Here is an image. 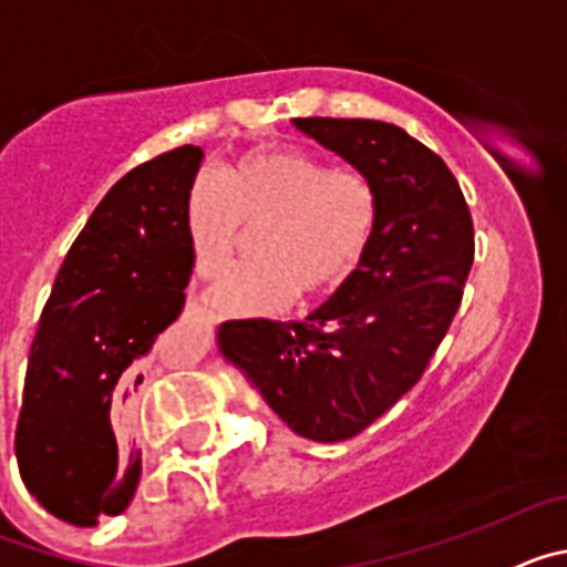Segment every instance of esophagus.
<instances>
[{
  "label": "esophagus",
  "instance_id": "34e87169",
  "mask_svg": "<svg viewBox=\"0 0 567 567\" xmlns=\"http://www.w3.org/2000/svg\"><path fill=\"white\" fill-rule=\"evenodd\" d=\"M184 315H187V318H193V320H209L207 307H204L202 300H195V298L187 300V309H184Z\"/></svg>",
  "mask_w": 567,
  "mask_h": 567
}]
</instances>
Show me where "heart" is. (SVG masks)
I'll return each mask as SVG.
<instances>
[{"label":"heart","instance_id":"b5f03b06","mask_svg":"<svg viewBox=\"0 0 567 567\" xmlns=\"http://www.w3.org/2000/svg\"><path fill=\"white\" fill-rule=\"evenodd\" d=\"M184 224L204 278L224 272L244 229L258 227L252 260L224 275L209 303L224 315L272 312L295 292L315 298L340 287L360 267L378 227V193L363 173L329 167L315 153L258 150L215 182H195Z\"/></svg>","mask_w":567,"mask_h":567}]
</instances>
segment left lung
Listing matches in <instances>:
<instances>
[{
    "label": "left lung",
    "instance_id": "8db88e82",
    "mask_svg": "<svg viewBox=\"0 0 567 567\" xmlns=\"http://www.w3.org/2000/svg\"><path fill=\"white\" fill-rule=\"evenodd\" d=\"M372 182L378 227L338 292L303 320H227L218 352L300 437L360 434L425 372L457 315L474 224L457 178L403 127L292 118Z\"/></svg>",
    "mask_w": 567,
    "mask_h": 567
}]
</instances>
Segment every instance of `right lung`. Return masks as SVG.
<instances>
[{
	"mask_svg": "<svg viewBox=\"0 0 567 567\" xmlns=\"http://www.w3.org/2000/svg\"><path fill=\"white\" fill-rule=\"evenodd\" d=\"M204 150L184 144L115 182L73 240L30 346L17 460L62 523L93 528L130 505L142 452L130 409L193 275L187 195Z\"/></svg>",
	"mask_w": 567,
	"mask_h": 567,
	"instance_id": "obj_1",
	"label": "right lung"
}]
</instances>
